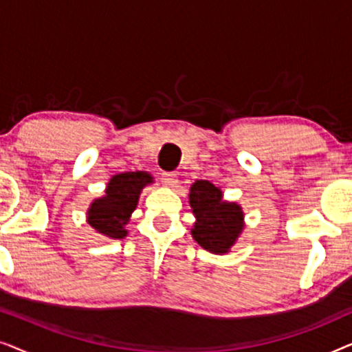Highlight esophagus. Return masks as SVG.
<instances>
[{"label": "esophagus", "instance_id": "1", "mask_svg": "<svg viewBox=\"0 0 352 352\" xmlns=\"http://www.w3.org/2000/svg\"><path fill=\"white\" fill-rule=\"evenodd\" d=\"M162 182L166 187H176L177 186V176L175 175V173H165V175L162 176Z\"/></svg>", "mask_w": 352, "mask_h": 352}]
</instances>
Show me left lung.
<instances>
[{
  "mask_svg": "<svg viewBox=\"0 0 352 352\" xmlns=\"http://www.w3.org/2000/svg\"><path fill=\"white\" fill-rule=\"evenodd\" d=\"M189 204L195 216L192 237L214 254L228 253L243 230L242 206L223 200V192L210 181H195Z\"/></svg>",
  "mask_w": 352,
  "mask_h": 352,
  "instance_id": "left-lung-1",
  "label": "left lung"
}]
</instances>
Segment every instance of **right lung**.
I'll list each match as a JSON object with an SVG mask.
<instances>
[{
	"label": "right lung",
	"instance_id": "right-lung-1",
	"mask_svg": "<svg viewBox=\"0 0 352 352\" xmlns=\"http://www.w3.org/2000/svg\"><path fill=\"white\" fill-rule=\"evenodd\" d=\"M152 182L153 177L146 171H126L112 176L105 195L89 205L88 224L104 237L115 240L126 237L124 226L136 210L141 190Z\"/></svg>",
	"mask_w": 352,
	"mask_h": 352
}]
</instances>
